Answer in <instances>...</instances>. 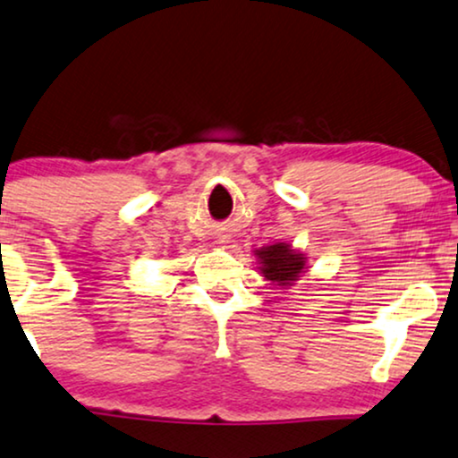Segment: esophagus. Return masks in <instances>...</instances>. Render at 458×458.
Instances as JSON below:
<instances>
[{
    "label": "esophagus",
    "instance_id": "1",
    "mask_svg": "<svg viewBox=\"0 0 458 458\" xmlns=\"http://www.w3.org/2000/svg\"><path fill=\"white\" fill-rule=\"evenodd\" d=\"M221 242H225V240H221Z\"/></svg>",
    "mask_w": 458,
    "mask_h": 458
}]
</instances>
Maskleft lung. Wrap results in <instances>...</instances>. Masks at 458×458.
<instances>
[{"label":"left lung","mask_w":458,"mask_h":458,"mask_svg":"<svg viewBox=\"0 0 458 458\" xmlns=\"http://www.w3.org/2000/svg\"><path fill=\"white\" fill-rule=\"evenodd\" d=\"M254 257H257L260 276L267 282H271L273 286H294V282H299L302 273L307 271L305 254L286 242L267 243L263 248H257Z\"/></svg>","instance_id":"1"}]
</instances>
